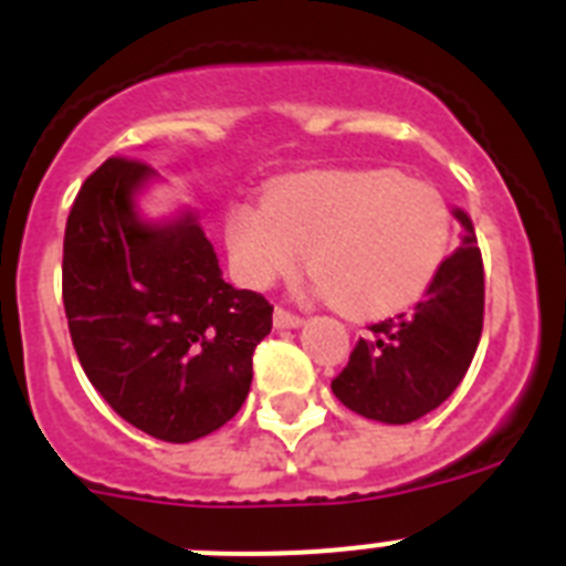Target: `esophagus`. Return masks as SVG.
I'll return each mask as SVG.
<instances>
[{
  "instance_id": "34e87169",
  "label": "esophagus",
  "mask_w": 566,
  "mask_h": 566,
  "mask_svg": "<svg viewBox=\"0 0 566 566\" xmlns=\"http://www.w3.org/2000/svg\"><path fill=\"white\" fill-rule=\"evenodd\" d=\"M300 323H303V317H300V314L289 312V308H283V306L274 308V326L277 328H297Z\"/></svg>"
}]
</instances>
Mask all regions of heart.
Returning <instances> with one entry per match:
<instances>
[{"label":"heart","instance_id":"1","mask_svg":"<svg viewBox=\"0 0 566 566\" xmlns=\"http://www.w3.org/2000/svg\"><path fill=\"white\" fill-rule=\"evenodd\" d=\"M227 240L249 286L297 272L312 249L319 292L354 317H385L431 286L451 252L453 218L431 184L394 169H339L294 175L266 201L234 203Z\"/></svg>","mask_w":566,"mask_h":566}]
</instances>
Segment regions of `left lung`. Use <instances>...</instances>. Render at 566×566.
Returning a JSON list of instances; mask_svg holds the SVG:
<instances>
[{
	"label": "left lung",
	"mask_w": 566,
	"mask_h": 566,
	"mask_svg": "<svg viewBox=\"0 0 566 566\" xmlns=\"http://www.w3.org/2000/svg\"><path fill=\"white\" fill-rule=\"evenodd\" d=\"M457 218L468 229L464 247L444 258L417 306L368 326L332 379L334 397L359 417L408 424L439 408L468 374L482 337L484 266L473 223L459 209Z\"/></svg>",
	"instance_id": "8db88e82"
}]
</instances>
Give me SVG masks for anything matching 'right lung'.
I'll use <instances>...</instances> for the list:
<instances>
[{
  "instance_id": "right-lung-1",
  "label": "right lung",
  "mask_w": 566,
  "mask_h": 566,
  "mask_svg": "<svg viewBox=\"0 0 566 566\" xmlns=\"http://www.w3.org/2000/svg\"><path fill=\"white\" fill-rule=\"evenodd\" d=\"M149 175L115 155L82 184L64 229L62 297L93 388L138 431L181 444L240 411L274 306L223 280L192 212L169 227L135 218L133 192Z\"/></svg>"
}]
</instances>
